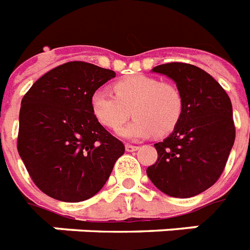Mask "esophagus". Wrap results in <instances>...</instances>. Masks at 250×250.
Masks as SVG:
<instances>
[{
  "label": "esophagus",
  "mask_w": 250,
  "mask_h": 250,
  "mask_svg": "<svg viewBox=\"0 0 250 250\" xmlns=\"http://www.w3.org/2000/svg\"><path fill=\"white\" fill-rule=\"evenodd\" d=\"M125 149H126V151H129V153H132V151H137V150H138V146L126 144V145H125Z\"/></svg>",
  "instance_id": "obj_1"
}]
</instances>
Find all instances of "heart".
Here are the masks:
<instances>
[{
    "instance_id": "heart-1",
    "label": "heart",
    "mask_w": 250,
    "mask_h": 250,
    "mask_svg": "<svg viewBox=\"0 0 250 250\" xmlns=\"http://www.w3.org/2000/svg\"><path fill=\"white\" fill-rule=\"evenodd\" d=\"M113 91L116 96L101 89L93 92L91 109L97 121L110 130L118 129L134 114L132 123L118 132L123 138L166 136L179 123L183 100L179 89L171 83L134 75L114 83Z\"/></svg>"
}]
</instances>
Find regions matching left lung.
Returning a JSON list of instances; mask_svg holds the SVG:
<instances>
[{
	"label": "left lung",
	"instance_id": "left-lung-1",
	"mask_svg": "<svg viewBox=\"0 0 250 250\" xmlns=\"http://www.w3.org/2000/svg\"><path fill=\"white\" fill-rule=\"evenodd\" d=\"M153 72L172 79L183 100L179 123L154 147L157 162L146 170L154 186L172 198H191L216 183L233 146L232 103L206 71L187 63H166Z\"/></svg>",
	"mask_w": 250,
	"mask_h": 250
}]
</instances>
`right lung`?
I'll list each match as a JSON object with an SVG mask.
<instances>
[{
	"instance_id": "obj_1",
	"label": "right lung",
	"mask_w": 250,
	"mask_h": 250,
	"mask_svg": "<svg viewBox=\"0 0 250 250\" xmlns=\"http://www.w3.org/2000/svg\"><path fill=\"white\" fill-rule=\"evenodd\" d=\"M112 69L68 62L34 83L20 110L18 153L33 182L48 196L76 203L96 195L125 151L93 116V92Z\"/></svg>"
}]
</instances>
